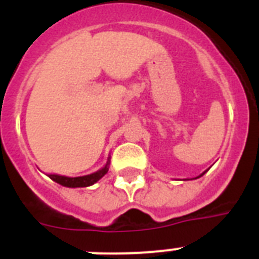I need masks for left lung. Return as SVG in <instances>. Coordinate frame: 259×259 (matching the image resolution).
<instances>
[{
  "label": "left lung",
  "mask_w": 259,
  "mask_h": 259,
  "mask_svg": "<svg viewBox=\"0 0 259 259\" xmlns=\"http://www.w3.org/2000/svg\"><path fill=\"white\" fill-rule=\"evenodd\" d=\"M206 171H207V170H206ZM206 171H203V172H202V174H201V175H200V176H197V178H201V176H202V175H203V174L206 172ZM197 178H194V179H197Z\"/></svg>",
  "instance_id": "left-lung-1"
}]
</instances>
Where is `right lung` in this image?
Returning <instances> with one entry per match:
<instances>
[{
    "instance_id": "1",
    "label": "right lung",
    "mask_w": 259,
    "mask_h": 259,
    "mask_svg": "<svg viewBox=\"0 0 259 259\" xmlns=\"http://www.w3.org/2000/svg\"><path fill=\"white\" fill-rule=\"evenodd\" d=\"M109 164L110 161L107 159V163L105 164V167H102L101 170H98L96 171V172L89 174V175L85 176L68 178V176L57 175V174H50V175L48 176L56 183H58V184L63 185V187H68V188H83V187H89V185L97 183L105 174H107V171H109Z\"/></svg>"
}]
</instances>
